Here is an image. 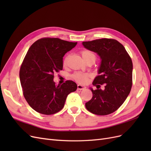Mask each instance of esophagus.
Listing matches in <instances>:
<instances>
[{"label":"esophagus","instance_id":"obj_1","mask_svg":"<svg viewBox=\"0 0 151 151\" xmlns=\"http://www.w3.org/2000/svg\"><path fill=\"white\" fill-rule=\"evenodd\" d=\"M86 88V87L85 86H83L81 84H78L77 85V89L78 90H84Z\"/></svg>","mask_w":151,"mask_h":151}]
</instances>
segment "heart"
I'll use <instances>...</instances> for the list:
<instances>
[{"label":"heart","instance_id":"heart-1","mask_svg":"<svg viewBox=\"0 0 151 151\" xmlns=\"http://www.w3.org/2000/svg\"><path fill=\"white\" fill-rule=\"evenodd\" d=\"M81 55L84 60L91 58H94V59H96V55L93 52L89 51V50H84V51H82ZM66 62H67V58L65 59L64 61H63V63L65 64ZM72 77L73 79L77 82V83H81V84L86 83V82L88 81V76L86 74H83V73H80V72L74 73Z\"/></svg>","mask_w":151,"mask_h":151}]
</instances>
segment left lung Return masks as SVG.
<instances>
[{"instance_id":"8db88e82","label":"left lung","mask_w":151,"mask_h":151,"mask_svg":"<svg viewBox=\"0 0 151 151\" xmlns=\"http://www.w3.org/2000/svg\"><path fill=\"white\" fill-rule=\"evenodd\" d=\"M84 47L96 53L101 59L99 76L93 84V98L86 103V108L95 115H106L115 111L124 103L132 85L133 64L125 47L113 39L102 38L82 43ZM105 84L103 90L99 84Z\"/></svg>"}]
</instances>
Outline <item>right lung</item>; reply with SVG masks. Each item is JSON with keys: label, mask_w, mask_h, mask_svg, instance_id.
Segmentation results:
<instances>
[{"label": "right lung", "mask_w": 151, "mask_h": 151, "mask_svg": "<svg viewBox=\"0 0 151 151\" xmlns=\"http://www.w3.org/2000/svg\"><path fill=\"white\" fill-rule=\"evenodd\" d=\"M77 42L45 38L35 42L29 48L21 65L19 78L24 96L34 110L52 115L64 106L68 94L77 86L72 81L62 85L53 81L54 73L63 68V57Z\"/></svg>", "instance_id": "obj_1"}]
</instances>
